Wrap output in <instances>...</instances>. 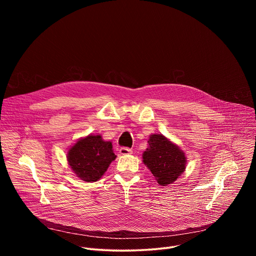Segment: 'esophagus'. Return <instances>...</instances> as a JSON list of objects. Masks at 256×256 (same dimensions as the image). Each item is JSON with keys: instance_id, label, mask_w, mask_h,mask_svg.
Returning a JSON list of instances; mask_svg holds the SVG:
<instances>
[{"instance_id": "esophagus-1", "label": "esophagus", "mask_w": 256, "mask_h": 256, "mask_svg": "<svg viewBox=\"0 0 256 256\" xmlns=\"http://www.w3.org/2000/svg\"><path fill=\"white\" fill-rule=\"evenodd\" d=\"M132 149H130V148H126V147H122V148H120V155H130V154H132Z\"/></svg>"}]
</instances>
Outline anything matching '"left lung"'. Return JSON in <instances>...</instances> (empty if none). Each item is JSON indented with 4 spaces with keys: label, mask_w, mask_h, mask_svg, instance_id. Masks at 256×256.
<instances>
[{
    "label": "left lung",
    "mask_w": 256,
    "mask_h": 256,
    "mask_svg": "<svg viewBox=\"0 0 256 256\" xmlns=\"http://www.w3.org/2000/svg\"><path fill=\"white\" fill-rule=\"evenodd\" d=\"M148 142L149 148L142 154V162L160 186L173 184L186 170L184 153L162 134H151Z\"/></svg>",
    "instance_id": "obj_1"
}]
</instances>
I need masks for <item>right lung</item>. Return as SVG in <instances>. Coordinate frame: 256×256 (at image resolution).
I'll list each match as a JSON object with an SVG mask.
<instances>
[{"label": "right lung", "mask_w": 256, "mask_h": 256, "mask_svg": "<svg viewBox=\"0 0 256 256\" xmlns=\"http://www.w3.org/2000/svg\"><path fill=\"white\" fill-rule=\"evenodd\" d=\"M116 158L112 142H105L101 136L92 134L79 140L68 153L72 170L87 182L100 179Z\"/></svg>", "instance_id": "add662e5"}]
</instances>
